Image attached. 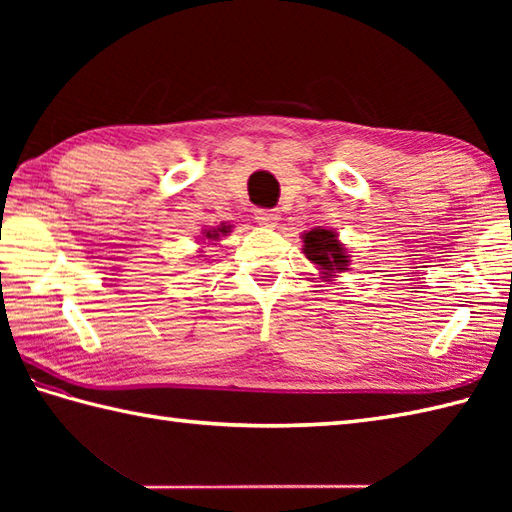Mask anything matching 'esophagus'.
<instances>
[{"mask_svg": "<svg viewBox=\"0 0 512 512\" xmlns=\"http://www.w3.org/2000/svg\"><path fill=\"white\" fill-rule=\"evenodd\" d=\"M255 220L262 226L273 228L279 222V211L277 209H255Z\"/></svg>", "mask_w": 512, "mask_h": 512, "instance_id": "obj_1", "label": "esophagus"}]
</instances>
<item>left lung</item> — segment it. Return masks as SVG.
Returning a JSON list of instances; mask_svg holds the SVG:
<instances>
[{"instance_id": "left-lung-1", "label": "left lung", "mask_w": 512, "mask_h": 512, "mask_svg": "<svg viewBox=\"0 0 512 512\" xmlns=\"http://www.w3.org/2000/svg\"><path fill=\"white\" fill-rule=\"evenodd\" d=\"M303 253H306L310 262L317 264L325 275L341 273V270H347V264H350L341 242L336 239V233L325 231L321 226L312 228V231L303 235Z\"/></svg>"}]
</instances>
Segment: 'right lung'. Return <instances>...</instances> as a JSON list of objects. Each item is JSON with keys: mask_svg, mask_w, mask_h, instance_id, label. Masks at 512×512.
Instances as JSON below:
<instances>
[{"mask_svg": "<svg viewBox=\"0 0 512 512\" xmlns=\"http://www.w3.org/2000/svg\"><path fill=\"white\" fill-rule=\"evenodd\" d=\"M220 233H228V226H222V228H217V231H209L206 233V237H217Z\"/></svg>", "mask_w": 512, "mask_h": 512, "instance_id": "add662e5", "label": "right lung"}]
</instances>
